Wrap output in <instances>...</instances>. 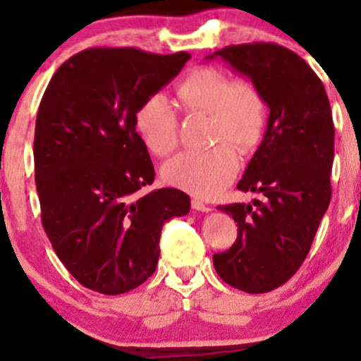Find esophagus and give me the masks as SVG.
<instances>
[{"mask_svg":"<svg viewBox=\"0 0 361 361\" xmlns=\"http://www.w3.org/2000/svg\"><path fill=\"white\" fill-rule=\"evenodd\" d=\"M191 207H193V209H198V212H203V213L212 212V207H209V204H207V203H203L200 198L191 200Z\"/></svg>","mask_w":361,"mask_h":361,"instance_id":"obj_1","label":"esophagus"}]
</instances>
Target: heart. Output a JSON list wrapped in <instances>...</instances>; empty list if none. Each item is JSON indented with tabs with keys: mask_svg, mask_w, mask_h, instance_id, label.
Here are the masks:
<instances>
[{
	"mask_svg": "<svg viewBox=\"0 0 361 361\" xmlns=\"http://www.w3.org/2000/svg\"><path fill=\"white\" fill-rule=\"evenodd\" d=\"M175 103L186 115H209L207 152L180 153L163 166L166 183L209 198L233 180L236 153H248L262 141L267 126V103L250 80H233L214 68H196L175 88ZM136 133L154 157H166L178 145V116L166 98L154 94L135 115Z\"/></svg>",
	"mask_w": 361,
	"mask_h": 361,
	"instance_id": "heart-1",
	"label": "heart"
}]
</instances>
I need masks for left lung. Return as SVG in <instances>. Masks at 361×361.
<instances>
[{
  "instance_id": "left-lung-1",
  "label": "left lung",
  "mask_w": 361,
  "mask_h": 361,
  "mask_svg": "<svg viewBox=\"0 0 361 361\" xmlns=\"http://www.w3.org/2000/svg\"><path fill=\"white\" fill-rule=\"evenodd\" d=\"M214 58L258 86L270 116L238 181V190L259 193L262 200L218 207L238 223V236L230 250L213 255V264L228 285L267 293L302 267L330 204L331 108L307 61L275 43L226 47L207 56Z\"/></svg>"
}]
</instances>
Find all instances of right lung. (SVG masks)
Masks as SVG:
<instances>
[{
	"instance_id": "obj_1",
	"label": "right lung",
	"mask_w": 361,
	"mask_h": 361,
	"mask_svg": "<svg viewBox=\"0 0 361 361\" xmlns=\"http://www.w3.org/2000/svg\"><path fill=\"white\" fill-rule=\"evenodd\" d=\"M188 53L90 48L63 63L38 108L35 180L41 221L66 270L86 288L120 295L157 270L161 228L190 213L154 180L135 115L175 78Z\"/></svg>"
}]
</instances>
